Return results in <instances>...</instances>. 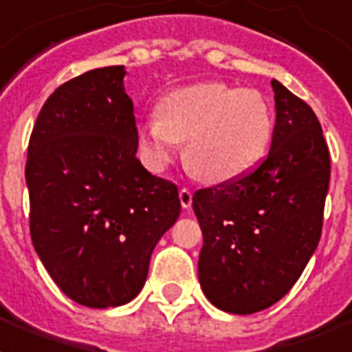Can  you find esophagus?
I'll return each mask as SVG.
<instances>
[{
    "label": "esophagus",
    "mask_w": 352,
    "mask_h": 352,
    "mask_svg": "<svg viewBox=\"0 0 352 352\" xmlns=\"http://www.w3.org/2000/svg\"><path fill=\"white\" fill-rule=\"evenodd\" d=\"M179 199H181L183 209H190V205H192V192L188 188H181L179 190Z\"/></svg>",
    "instance_id": "34e87169"
}]
</instances>
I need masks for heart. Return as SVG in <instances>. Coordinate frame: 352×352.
Returning <instances> with one entry per match:
<instances>
[{"label": "heart", "instance_id": "b5f03b06", "mask_svg": "<svg viewBox=\"0 0 352 352\" xmlns=\"http://www.w3.org/2000/svg\"><path fill=\"white\" fill-rule=\"evenodd\" d=\"M272 130V110L259 91L205 82L164 96L158 117L140 124L138 142L155 169L171 162L177 143H184L190 173L203 183L222 184L248 175L261 162Z\"/></svg>", "mask_w": 352, "mask_h": 352}]
</instances>
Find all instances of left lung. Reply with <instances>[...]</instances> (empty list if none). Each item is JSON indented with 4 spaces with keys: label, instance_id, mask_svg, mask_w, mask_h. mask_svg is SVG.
Returning <instances> with one entry per match:
<instances>
[{
    "label": "left lung",
    "instance_id": "obj_1",
    "mask_svg": "<svg viewBox=\"0 0 352 352\" xmlns=\"http://www.w3.org/2000/svg\"><path fill=\"white\" fill-rule=\"evenodd\" d=\"M272 89L269 155L248 175L192 197L203 231L199 283L229 314H256L287 295L321 239L329 145L308 104L276 80Z\"/></svg>",
    "mask_w": 352,
    "mask_h": 352
}]
</instances>
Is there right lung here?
I'll list each match as a JSON object with an SVG mask.
<instances>
[{
	"label": "right lung",
	"mask_w": 352,
	"mask_h": 352,
	"mask_svg": "<svg viewBox=\"0 0 352 352\" xmlns=\"http://www.w3.org/2000/svg\"><path fill=\"white\" fill-rule=\"evenodd\" d=\"M123 78L116 65L59 85L28 147L31 241L57 287L87 308L132 300L156 242L181 214L175 184L136 158Z\"/></svg>",
	"instance_id": "1"
}]
</instances>
